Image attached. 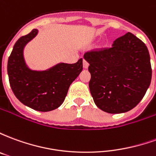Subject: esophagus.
<instances>
[{
  "mask_svg": "<svg viewBox=\"0 0 156 156\" xmlns=\"http://www.w3.org/2000/svg\"><path fill=\"white\" fill-rule=\"evenodd\" d=\"M83 68H88V66H89V63H88V62L86 61L85 59L83 60Z\"/></svg>",
  "mask_w": 156,
  "mask_h": 156,
  "instance_id": "esophagus-1",
  "label": "esophagus"
}]
</instances>
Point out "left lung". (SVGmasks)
<instances>
[{
  "mask_svg": "<svg viewBox=\"0 0 156 156\" xmlns=\"http://www.w3.org/2000/svg\"><path fill=\"white\" fill-rule=\"evenodd\" d=\"M91 73L89 89L95 105L109 114L129 111L141 101L151 84L152 69L147 47L130 32L110 48L85 52Z\"/></svg>",
  "mask_w": 156,
  "mask_h": 156,
  "instance_id": "left-lung-1",
  "label": "left lung"
}]
</instances>
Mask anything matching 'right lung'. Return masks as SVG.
Returning a JSON list of instances; mask_svg holds the SVG:
<instances>
[{"label": "right lung", "instance_id": "right-lung-1", "mask_svg": "<svg viewBox=\"0 0 156 156\" xmlns=\"http://www.w3.org/2000/svg\"><path fill=\"white\" fill-rule=\"evenodd\" d=\"M33 29L16 41L8 58L7 73L12 92L19 101L37 111L48 112L63 103L69 86L83 69V59L76 63H59L48 71L29 69L23 58V48L37 34Z\"/></svg>", "mask_w": 156, "mask_h": 156}]
</instances>
